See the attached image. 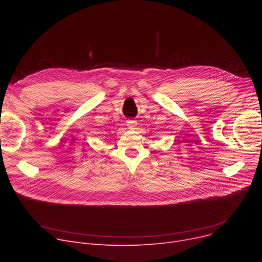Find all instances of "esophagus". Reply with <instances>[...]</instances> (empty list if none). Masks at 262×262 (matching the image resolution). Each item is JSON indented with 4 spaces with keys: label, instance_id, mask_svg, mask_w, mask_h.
Here are the masks:
<instances>
[{
    "label": "esophagus",
    "instance_id": "esophagus-1",
    "mask_svg": "<svg viewBox=\"0 0 262 262\" xmlns=\"http://www.w3.org/2000/svg\"><path fill=\"white\" fill-rule=\"evenodd\" d=\"M126 126H127L128 128H130V129H134V128L137 126V122L134 121V120H128V121L126 122Z\"/></svg>",
    "mask_w": 262,
    "mask_h": 262
}]
</instances>
